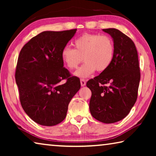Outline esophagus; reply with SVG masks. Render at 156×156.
<instances>
[{"label":"esophagus","mask_w":156,"mask_h":156,"mask_svg":"<svg viewBox=\"0 0 156 156\" xmlns=\"http://www.w3.org/2000/svg\"><path fill=\"white\" fill-rule=\"evenodd\" d=\"M80 84L82 87H84L86 85V82L84 80V79H80Z\"/></svg>","instance_id":"34e87169"}]
</instances>
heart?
<instances>
[{
  "label": "heart",
  "instance_id": "b5f03b06",
  "mask_svg": "<svg viewBox=\"0 0 156 156\" xmlns=\"http://www.w3.org/2000/svg\"><path fill=\"white\" fill-rule=\"evenodd\" d=\"M74 49L66 46L61 51V58L69 69H76L80 62L84 64L74 73L79 78H87L96 72H104L112 64L114 46L109 37L99 34H86L73 42Z\"/></svg>",
  "mask_w": 156,
  "mask_h": 156
}]
</instances>
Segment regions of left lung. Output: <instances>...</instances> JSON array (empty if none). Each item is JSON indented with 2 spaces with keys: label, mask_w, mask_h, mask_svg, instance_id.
Returning <instances> with one entry per match:
<instances>
[{
  "label": "left lung",
  "mask_w": 156,
  "mask_h": 156,
  "mask_svg": "<svg viewBox=\"0 0 156 156\" xmlns=\"http://www.w3.org/2000/svg\"><path fill=\"white\" fill-rule=\"evenodd\" d=\"M102 31L112 36L114 56L107 70L87 83L91 91L89 109L100 122L114 123L125 118L137 100L140 80L138 52L133 42L114 28Z\"/></svg>",
  "instance_id": "8db88e82"
}]
</instances>
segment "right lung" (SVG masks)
I'll return each mask as SVG.
<instances>
[{"instance_id":"add662e5","label":"right lung","mask_w":156,"mask_h":156,"mask_svg":"<svg viewBox=\"0 0 156 156\" xmlns=\"http://www.w3.org/2000/svg\"><path fill=\"white\" fill-rule=\"evenodd\" d=\"M77 30L45 31L21 49L16 70L20 103L27 115L43 126L56 125L67 115L71 100L80 88L79 78L63 67L62 49ZM64 79L66 83L60 82Z\"/></svg>"}]
</instances>
